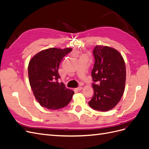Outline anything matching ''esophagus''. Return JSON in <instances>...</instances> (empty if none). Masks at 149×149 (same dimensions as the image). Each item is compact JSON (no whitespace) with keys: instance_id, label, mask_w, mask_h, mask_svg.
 Returning <instances> with one entry per match:
<instances>
[{"instance_id":"1","label":"esophagus","mask_w":149,"mask_h":149,"mask_svg":"<svg viewBox=\"0 0 149 149\" xmlns=\"http://www.w3.org/2000/svg\"><path fill=\"white\" fill-rule=\"evenodd\" d=\"M83 89V88L82 87H81V86H79V87H78V88H76L75 89L76 90V91H81V90Z\"/></svg>"}]
</instances>
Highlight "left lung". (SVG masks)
Here are the masks:
<instances>
[{
	"mask_svg": "<svg viewBox=\"0 0 149 149\" xmlns=\"http://www.w3.org/2000/svg\"><path fill=\"white\" fill-rule=\"evenodd\" d=\"M94 64L91 76L94 95L88 104L92 109L108 111L114 108L123 95L125 84V62L113 48L96 45L93 49Z\"/></svg>",
	"mask_w": 149,
	"mask_h": 149,
	"instance_id": "obj_1",
	"label": "left lung"
}]
</instances>
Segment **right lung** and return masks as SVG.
Returning <instances> with one entry per match:
<instances>
[{"instance_id": "add662e5", "label": "right lung", "mask_w": 149, "mask_h": 149, "mask_svg": "<svg viewBox=\"0 0 149 149\" xmlns=\"http://www.w3.org/2000/svg\"><path fill=\"white\" fill-rule=\"evenodd\" d=\"M72 48H51L40 52L30 60L29 78L36 100L42 106L55 110L67 106L74 92L58 82V68L63 57Z\"/></svg>"}]
</instances>
